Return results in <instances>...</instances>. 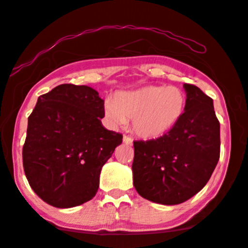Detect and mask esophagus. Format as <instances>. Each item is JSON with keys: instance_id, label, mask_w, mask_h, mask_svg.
Listing matches in <instances>:
<instances>
[{"instance_id": "esophagus-1", "label": "esophagus", "mask_w": 248, "mask_h": 248, "mask_svg": "<svg viewBox=\"0 0 248 248\" xmlns=\"http://www.w3.org/2000/svg\"><path fill=\"white\" fill-rule=\"evenodd\" d=\"M124 142L126 143V144L132 145V144H133V139H132V137H130V136L124 135Z\"/></svg>"}]
</instances>
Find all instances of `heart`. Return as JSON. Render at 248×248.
Segmentation results:
<instances>
[{
  "label": "heart",
  "mask_w": 248,
  "mask_h": 248,
  "mask_svg": "<svg viewBox=\"0 0 248 248\" xmlns=\"http://www.w3.org/2000/svg\"><path fill=\"white\" fill-rule=\"evenodd\" d=\"M186 95L174 85H148L121 91L104 105L106 120L113 126L132 119L133 130L142 139H157L171 130L183 115Z\"/></svg>",
  "instance_id": "obj_1"
}]
</instances>
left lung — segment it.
I'll list each match as a JSON object with an SVG mask.
<instances>
[{"mask_svg": "<svg viewBox=\"0 0 248 248\" xmlns=\"http://www.w3.org/2000/svg\"><path fill=\"white\" fill-rule=\"evenodd\" d=\"M185 112L163 136L134 142L133 180L142 198L183 203L209 181L219 159V121L214 103L198 86L184 84Z\"/></svg>", "mask_w": 248, "mask_h": 248, "instance_id": "obj_1", "label": "left lung"}]
</instances>
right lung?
<instances>
[{
	"label": "right lung",
	"mask_w": 248,
	"mask_h": 248,
	"mask_svg": "<svg viewBox=\"0 0 248 248\" xmlns=\"http://www.w3.org/2000/svg\"><path fill=\"white\" fill-rule=\"evenodd\" d=\"M104 100L86 85L61 84L38 98L29 116L23 166L34 193L56 208L90 201L101 168L122 143L107 130Z\"/></svg>",
	"instance_id": "1"
}]
</instances>
